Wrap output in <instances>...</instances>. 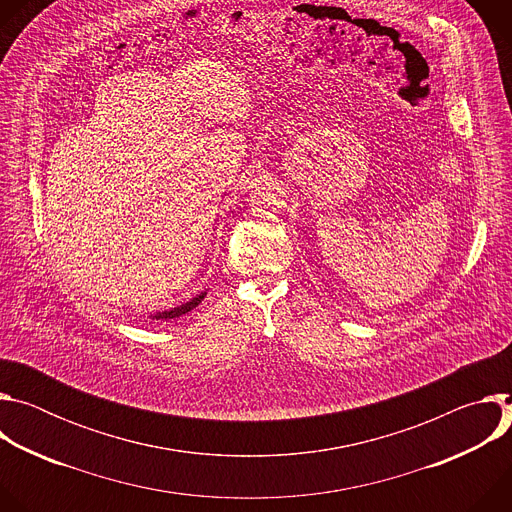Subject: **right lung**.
<instances>
[{
	"label": "right lung",
	"instance_id": "right-lung-1",
	"mask_svg": "<svg viewBox=\"0 0 512 512\" xmlns=\"http://www.w3.org/2000/svg\"><path fill=\"white\" fill-rule=\"evenodd\" d=\"M204 298H206V289L200 291V294L194 296L192 300H188V302H184V304H180V306H176V308H170V310H164V312H156V314L150 316V318H152V320H174V318H180V316L192 312Z\"/></svg>",
	"mask_w": 512,
	"mask_h": 512
}]
</instances>
